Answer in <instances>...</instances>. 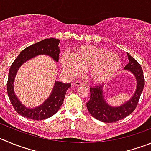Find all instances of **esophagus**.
I'll return each mask as SVG.
<instances>
[{"instance_id":"34e87169","label":"esophagus","mask_w":151,"mask_h":151,"mask_svg":"<svg viewBox=\"0 0 151 151\" xmlns=\"http://www.w3.org/2000/svg\"><path fill=\"white\" fill-rule=\"evenodd\" d=\"M73 84L74 86H83V85H84V84H83L82 82H81V81H75V82H73Z\"/></svg>"}]
</instances>
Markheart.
Returning <instances> with one entry per match:
<instances>
[{
  "label": "heart",
  "mask_w": 151,
  "mask_h": 151,
  "mask_svg": "<svg viewBox=\"0 0 151 151\" xmlns=\"http://www.w3.org/2000/svg\"><path fill=\"white\" fill-rule=\"evenodd\" d=\"M119 55L94 46H83L70 54H63L61 64L64 71L72 77H76L87 70L90 79L102 82L113 77L120 69Z\"/></svg>",
  "instance_id": "1"
}]
</instances>
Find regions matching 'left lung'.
<instances>
[{
  "label": "left lung",
  "mask_w": 151,
  "mask_h": 151,
  "mask_svg": "<svg viewBox=\"0 0 151 151\" xmlns=\"http://www.w3.org/2000/svg\"><path fill=\"white\" fill-rule=\"evenodd\" d=\"M129 62L124 70L130 71L136 80V88L131 99L123 104L113 107L107 104L104 96V84L90 88V99L87 108L92 116L105 123L119 121L134 111L144 88L145 80L141 65L127 53Z\"/></svg>",
  "instance_id": "obj_1"
}]
</instances>
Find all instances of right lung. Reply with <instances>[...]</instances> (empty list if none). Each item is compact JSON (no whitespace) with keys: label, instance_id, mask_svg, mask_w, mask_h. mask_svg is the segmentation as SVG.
<instances>
[{"label":"right lung","instance_id":"obj_1","mask_svg":"<svg viewBox=\"0 0 151 151\" xmlns=\"http://www.w3.org/2000/svg\"><path fill=\"white\" fill-rule=\"evenodd\" d=\"M59 42L58 39L51 38L32 44L22 50L10 67L7 81V93L13 107L21 116L33 120L46 119L56 113L62 105L66 93L71 86V83L64 84L61 81H55L50 96L41 105L34 108L24 106L18 99L14 90V81L17 72L27 61L38 55H46L58 62L60 52Z\"/></svg>","mask_w":151,"mask_h":151}]
</instances>
